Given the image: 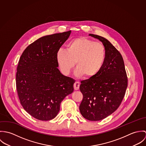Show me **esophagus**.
<instances>
[{
  "instance_id": "1",
  "label": "esophagus",
  "mask_w": 146,
  "mask_h": 146,
  "mask_svg": "<svg viewBox=\"0 0 146 146\" xmlns=\"http://www.w3.org/2000/svg\"><path fill=\"white\" fill-rule=\"evenodd\" d=\"M80 87V83L78 82H76L74 84V88L75 90H78L79 89Z\"/></svg>"
}]
</instances>
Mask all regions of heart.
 Returning a JSON list of instances; mask_svg holds the SVG:
<instances>
[{"mask_svg":"<svg viewBox=\"0 0 146 146\" xmlns=\"http://www.w3.org/2000/svg\"><path fill=\"white\" fill-rule=\"evenodd\" d=\"M66 49H60L56 53L57 62L64 75H68L76 63L75 74L90 79L95 77L104 65L106 49L100 42L79 37L70 42Z\"/></svg>","mask_w":146,"mask_h":146,"instance_id":"1","label":"heart"}]
</instances>
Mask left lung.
<instances>
[{"mask_svg": "<svg viewBox=\"0 0 146 146\" xmlns=\"http://www.w3.org/2000/svg\"><path fill=\"white\" fill-rule=\"evenodd\" d=\"M89 35L102 42L106 56L101 71L95 77L81 82L83 99L79 110L85 119L99 121L118 108L125 96L127 78L123 57L116 48L102 36Z\"/></svg>", "mask_w": 146, "mask_h": 146, "instance_id": "left-lung-1", "label": "left lung"}]
</instances>
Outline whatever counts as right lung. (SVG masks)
<instances>
[{
  "mask_svg": "<svg viewBox=\"0 0 146 146\" xmlns=\"http://www.w3.org/2000/svg\"><path fill=\"white\" fill-rule=\"evenodd\" d=\"M71 31L46 35L23 51L17 68L16 88L24 110L34 118L48 121L59 112L63 99L74 92L75 80L57 68L56 53Z\"/></svg>",
  "mask_w": 146,
  "mask_h": 146,
  "instance_id": "obj_1",
  "label": "right lung"
}]
</instances>
